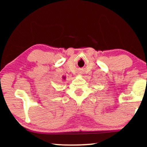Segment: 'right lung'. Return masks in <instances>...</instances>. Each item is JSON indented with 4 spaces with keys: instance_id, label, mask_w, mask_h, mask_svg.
Masks as SVG:
<instances>
[{
    "instance_id": "obj_1",
    "label": "right lung",
    "mask_w": 147,
    "mask_h": 147,
    "mask_svg": "<svg viewBox=\"0 0 147 147\" xmlns=\"http://www.w3.org/2000/svg\"><path fill=\"white\" fill-rule=\"evenodd\" d=\"M62 78H63V80H65V77H64V76H63V77H62Z\"/></svg>"
}]
</instances>
